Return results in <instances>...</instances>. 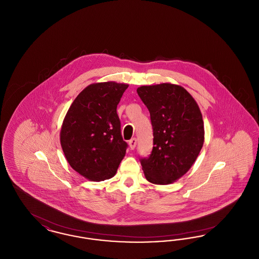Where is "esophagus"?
Instances as JSON below:
<instances>
[{"label":"esophagus","instance_id":"esophagus-1","mask_svg":"<svg viewBox=\"0 0 259 259\" xmlns=\"http://www.w3.org/2000/svg\"><path fill=\"white\" fill-rule=\"evenodd\" d=\"M136 145H137V140H136V138H133V139H131L130 141H129V147L131 149H134L136 148Z\"/></svg>","mask_w":259,"mask_h":259}]
</instances>
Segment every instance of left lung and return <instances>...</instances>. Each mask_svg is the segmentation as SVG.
Here are the masks:
<instances>
[{
  "label": "left lung",
  "instance_id": "left-lung-1",
  "mask_svg": "<svg viewBox=\"0 0 259 259\" xmlns=\"http://www.w3.org/2000/svg\"><path fill=\"white\" fill-rule=\"evenodd\" d=\"M138 95L150 113L153 148L141 158L146 179L154 185L175 183L187 172L204 144V122L196 101L172 83L144 85Z\"/></svg>",
  "mask_w": 259,
  "mask_h": 259
}]
</instances>
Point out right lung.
<instances>
[{
	"mask_svg": "<svg viewBox=\"0 0 259 259\" xmlns=\"http://www.w3.org/2000/svg\"><path fill=\"white\" fill-rule=\"evenodd\" d=\"M128 84L114 81L85 87L63 120L60 143L74 171L89 181L112 178L126 153L117 105Z\"/></svg>",
	"mask_w": 259,
	"mask_h": 259,
	"instance_id": "obj_1",
	"label": "right lung"
}]
</instances>
